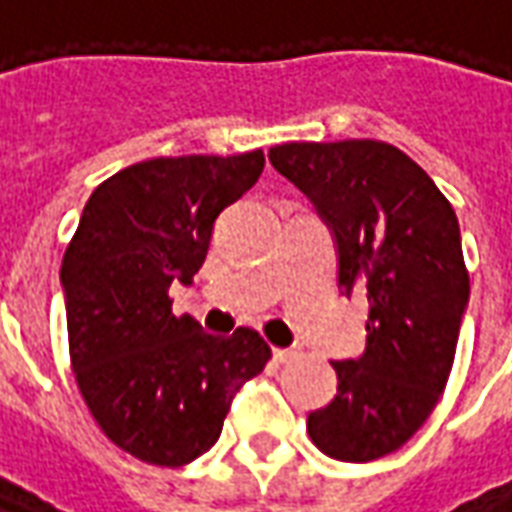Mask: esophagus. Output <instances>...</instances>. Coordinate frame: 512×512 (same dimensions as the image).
Masks as SVG:
<instances>
[{"mask_svg": "<svg viewBox=\"0 0 512 512\" xmlns=\"http://www.w3.org/2000/svg\"><path fill=\"white\" fill-rule=\"evenodd\" d=\"M296 356H299V351H293V348H274V359H277L279 365H285V362L296 359Z\"/></svg>", "mask_w": 512, "mask_h": 512, "instance_id": "esophagus-1", "label": "esophagus"}]
</instances>
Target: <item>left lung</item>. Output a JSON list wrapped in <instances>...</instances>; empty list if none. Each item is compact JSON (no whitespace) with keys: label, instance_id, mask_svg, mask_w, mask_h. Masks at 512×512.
<instances>
[{"label":"left lung","instance_id":"obj_1","mask_svg":"<svg viewBox=\"0 0 512 512\" xmlns=\"http://www.w3.org/2000/svg\"><path fill=\"white\" fill-rule=\"evenodd\" d=\"M268 161L329 227L337 288L370 304L365 354L334 362L337 395L310 411V439L337 461H376L422 428L450 378L469 307L458 216L425 169L376 139L290 142Z\"/></svg>","mask_w":512,"mask_h":512}]
</instances>
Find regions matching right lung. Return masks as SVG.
I'll return each mask as SVG.
<instances>
[{
	"mask_svg": "<svg viewBox=\"0 0 512 512\" xmlns=\"http://www.w3.org/2000/svg\"><path fill=\"white\" fill-rule=\"evenodd\" d=\"M266 167L241 156L153 158L104 180L87 200L60 268L76 384L120 450L183 466L222 433L238 389L271 348L255 329L230 337L172 315V282L191 285L219 213Z\"/></svg>",
	"mask_w": 512,
	"mask_h": 512,
	"instance_id": "1",
	"label": "right lung"
}]
</instances>
